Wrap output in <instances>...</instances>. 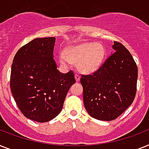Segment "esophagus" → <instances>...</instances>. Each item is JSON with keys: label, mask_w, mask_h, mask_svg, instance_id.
Wrapping results in <instances>:
<instances>
[{"label": "esophagus", "mask_w": 149, "mask_h": 149, "mask_svg": "<svg viewBox=\"0 0 149 149\" xmlns=\"http://www.w3.org/2000/svg\"><path fill=\"white\" fill-rule=\"evenodd\" d=\"M75 79H76V81H77V82H79V79H80V77H79L78 74H75Z\"/></svg>", "instance_id": "1"}]
</instances>
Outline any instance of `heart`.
I'll list each match as a JSON object with an SVG mask.
<instances>
[{
	"instance_id": "b5f03b06",
	"label": "heart",
	"mask_w": 149,
	"mask_h": 149,
	"mask_svg": "<svg viewBox=\"0 0 149 149\" xmlns=\"http://www.w3.org/2000/svg\"><path fill=\"white\" fill-rule=\"evenodd\" d=\"M66 55L60 56L62 66L69 67L71 62L78 64L79 70L84 73L97 70L103 60L105 49L100 43H86L71 47L66 50Z\"/></svg>"
}]
</instances>
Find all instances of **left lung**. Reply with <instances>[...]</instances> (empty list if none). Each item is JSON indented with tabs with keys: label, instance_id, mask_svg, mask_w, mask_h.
Returning <instances> with one entry per match:
<instances>
[{
	"label": "left lung",
	"instance_id": "8db88e82",
	"mask_svg": "<svg viewBox=\"0 0 149 149\" xmlns=\"http://www.w3.org/2000/svg\"><path fill=\"white\" fill-rule=\"evenodd\" d=\"M112 54L97 70L81 75L84 106L93 118L111 121L118 118L135 97L138 67L130 52L114 41Z\"/></svg>",
	"mask_w": 149,
	"mask_h": 149
}]
</instances>
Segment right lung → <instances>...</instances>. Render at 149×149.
Masks as SVG:
<instances>
[{"label":"right lung","mask_w":149,"mask_h":149,"mask_svg":"<svg viewBox=\"0 0 149 149\" xmlns=\"http://www.w3.org/2000/svg\"><path fill=\"white\" fill-rule=\"evenodd\" d=\"M55 37L37 38L20 47L13 60L10 86L17 106L31 120L46 123L62 110L75 83L72 70L62 73L54 60Z\"/></svg>","instance_id":"obj_1"}]
</instances>
